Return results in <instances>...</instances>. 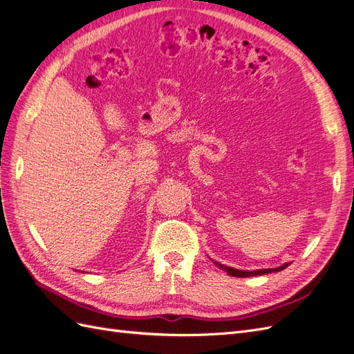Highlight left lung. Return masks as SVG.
Returning a JSON list of instances; mask_svg holds the SVG:
<instances>
[{
    "label": "left lung",
    "instance_id": "8db88e82",
    "mask_svg": "<svg viewBox=\"0 0 354 354\" xmlns=\"http://www.w3.org/2000/svg\"><path fill=\"white\" fill-rule=\"evenodd\" d=\"M216 266H218L220 269H223L224 272H227V274L230 276H234V277H248V276H257V274H267V273H272L273 270L272 269H264V270H255V272H242V270H238V269H232V267L229 266H224V264H220L217 261ZM285 267H288V264H283L281 267H277V269H274V272H279V270H283Z\"/></svg>",
    "mask_w": 354,
    "mask_h": 354
}]
</instances>
